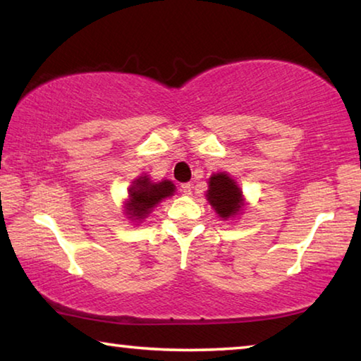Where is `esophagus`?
<instances>
[{
    "label": "esophagus",
    "instance_id": "obj_1",
    "mask_svg": "<svg viewBox=\"0 0 361 361\" xmlns=\"http://www.w3.org/2000/svg\"><path fill=\"white\" fill-rule=\"evenodd\" d=\"M192 186L189 185V183H183V185L180 186V191L185 194V195H191V192H192V189H191Z\"/></svg>",
    "mask_w": 361,
    "mask_h": 361
}]
</instances>
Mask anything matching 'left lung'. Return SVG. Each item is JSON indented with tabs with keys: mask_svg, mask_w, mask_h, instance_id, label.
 Masks as SVG:
<instances>
[{
	"mask_svg": "<svg viewBox=\"0 0 361 361\" xmlns=\"http://www.w3.org/2000/svg\"><path fill=\"white\" fill-rule=\"evenodd\" d=\"M205 197L223 221L240 216L247 205L240 186L226 172H218L210 176Z\"/></svg>",
	"mask_w": 361,
	"mask_h": 361,
	"instance_id": "1",
	"label": "left lung"
}]
</instances>
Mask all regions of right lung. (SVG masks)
Returning <instances> with one entry per match:
<instances>
[{
	"instance_id": "obj_1",
	"label": "right lung",
	"mask_w": 361,
	"mask_h": 361,
	"mask_svg": "<svg viewBox=\"0 0 361 361\" xmlns=\"http://www.w3.org/2000/svg\"><path fill=\"white\" fill-rule=\"evenodd\" d=\"M176 188L170 180L152 181L149 175H140L132 181L130 188L127 189V199L124 202V215L132 223H142L154 207L162 202L164 199L172 197Z\"/></svg>"
}]
</instances>
